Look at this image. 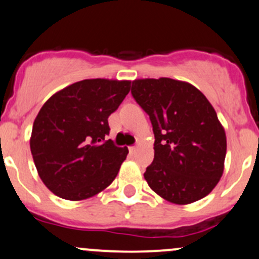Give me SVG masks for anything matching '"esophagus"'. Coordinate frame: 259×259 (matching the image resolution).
<instances>
[{"instance_id": "1", "label": "esophagus", "mask_w": 259, "mask_h": 259, "mask_svg": "<svg viewBox=\"0 0 259 259\" xmlns=\"http://www.w3.org/2000/svg\"><path fill=\"white\" fill-rule=\"evenodd\" d=\"M135 151H137V148H135V146H129V153L132 154V155H134Z\"/></svg>"}]
</instances>
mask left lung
Instances as JSON below:
<instances>
[{
    "label": "left lung",
    "mask_w": 259,
    "mask_h": 259,
    "mask_svg": "<svg viewBox=\"0 0 259 259\" xmlns=\"http://www.w3.org/2000/svg\"><path fill=\"white\" fill-rule=\"evenodd\" d=\"M132 95L153 125L154 160L144 178L165 200L189 204L223 174L227 139L208 99L190 83L160 77L133 81Z\"/></svg>",
    "instance_id": "left-lung-1"
}]
</instances>
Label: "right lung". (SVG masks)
I'll list each match as a JSON object with an SVG mask.
<instances>
[{
    "label": "right lung",
    "instance_id": "obj_1",
    "mask_svg": "<svg viewBox=\"0 0 259 259\" xmlns=\"http://www.w3.org/2000/svg\"><path fill=\"white\" fill-rule=\"evenodd\" d=\"M130 83L79 81L52 95L38 111L31 154L41 180L57 197L88 199L113 183L129 150L106 140L108 117L129 94Z\"/></svg>",
    "mask_w": 259,
    "mask_h": 259
}]
</instances>
